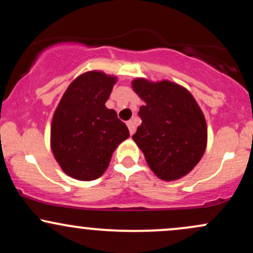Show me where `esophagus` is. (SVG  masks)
<instances>
[{
	"instance_id": "obj_1",
	"label": "esophagus",
	"mask_w": 253,
	"mask_h": 253,
	"mask_svg": "<svg viewBox=\"0 0 253 253\" xmlns=\"http://www.w3.org/2000/svg\"><path fill=\"white\" fill-rule=\"evenodd\" d=\"M127 126H128V129H129V134L133 135V133L135 132V123L133 120H129L127 121Z\"/></svg>"
}]
</instances>
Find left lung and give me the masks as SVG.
I'll use <instances>...</instances> for the list:
<instances>
[{"label":"left lung","mask_w":253,"mask_h":253,"mask_svg":"<svg viewBox=\"0 0 253 253\" xmlns=\"http://www.w3.org/2000/svg\"><path fill=\"white\" fill-rule=\"evenodd\" d=\"M134 92L145 102L141 125L132 136L150 169L163 181L190 172L207 147V124L189 90L170 81L135 78Z\"/></svg>","instance_id":"left-lung-1"}]
</instances>
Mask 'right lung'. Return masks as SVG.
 <instances>
[{
	"label": "right lung",
	"instance_id": "add662e5",
	"mask_svg": "<svg viewBox=\"0 0 253 253\" xmlns=\"http://www.w3.org/2000/svg\"><path fill=\"white\" fill-rule=\"evenodd\" d=\"M115 76L88 71L72 81L54 110L51 150L68 176L92 181L103 175L113 152L129 136L115 110L106 107Z\"/></svg>",
	"mask_w": 253,
	"mask_h": 253
}]
</instances>
